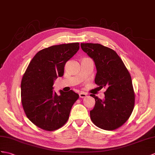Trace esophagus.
Here are the masks:
<instances>
[{
    "label": "esophagus",
    "instance_id": "1",
    "mask_svg": "<svg viewBox=\"0 0 155 155\" xmlns=\"http://www.w3.org/2000/svg\"><path fill=\"white\" fill-rule=\"evenodd\" d=\"M79 95H80V98H84L87 96V94L84 92H81V93H80V94H79Z\"/></svg>",
    "mask_w": 155,
    "mask_h": 155
}]
</instances>
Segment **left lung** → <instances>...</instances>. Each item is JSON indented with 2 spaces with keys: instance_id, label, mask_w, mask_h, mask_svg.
<instances>
[{
  "instance_id": "1",
  "label": "left lung",
  "mask_w": 155,
  "mask_h": 155,
  "mask_svg": "<svg viewBox=\"0 0 155 155\" xmlns=\"http://www.w3.org/2000/svg\"><path fill=\"white\" fill-rule=\"evenodd\" d=\"M83 51L95 62V83L105 87L104 99L95 95V107L90 111L93 123L105 130L122 126L131 116L135 104V94L131 75L120 56L112 49L98 43H81Z\"/></svg>"
}]
</instances>
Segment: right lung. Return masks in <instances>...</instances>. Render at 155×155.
I'll use <instances>...</instances> for the list:
<instances>
[{
	"mask_svg": "<svg viewBox=\"0 0 155 155\" xmlns=\"http://www.w3.org/2000/svg\"><path fill=\"white\" fill-rule=\"evenodd\" d=\"M80 43L62 44L42 49L34 56L21 82V103L28 119L46 131L63 126L79 95L70 90L53 92L54 81L64 75L66 62L76 53Z\"/></svg>",
	"mask_w": 155,
	"mask_h": 155,
	"instance_id": "1",
	"label": "right lung"
}]
</instances>
